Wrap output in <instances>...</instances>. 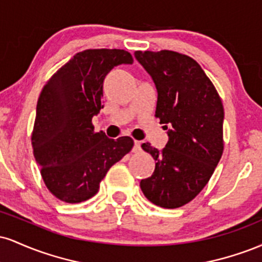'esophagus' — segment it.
<instances>
[{
  "instance_id": "34e87169",
  "label": "esophagus",
  "mask_w": 262,
  "mask_h": 262,
  "mask_svg": "<svg viewBox=\"0 0 262 262\" xmlns=\"http://www.w3.org/2000/svg\"><path fill=\"white\" fill-rule=\"evenodd\" d=\"M141 150V143L139 140H135L134 141V148H133V151L134 152H138V151H140Z\"/></svg>"
}]
</instances>
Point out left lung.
Instances as JSON below:
<instances>
[{"label":"left lung","instance_id":"obj_1","mask_svg":"<svg viewBox=\"0 0 262 262\" xmlns=\"http://www.w3.org/2000/svg\"><path fill=\"white\" fill-rule=\"evenodd\" d=\"M158 90L155 117L170 125L169 143L162 151L144 143L155 160L151 176L140 188L151 203L179 208L191 202L214 172L224 150V108L221 96L200 64L172 52L134 53Z\"/></svg>","mask_w":262,"mask_h":262}]
</instances>
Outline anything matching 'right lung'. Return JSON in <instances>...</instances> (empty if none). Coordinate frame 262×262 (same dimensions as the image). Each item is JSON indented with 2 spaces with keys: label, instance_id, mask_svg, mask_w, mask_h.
<instances>
[{
  "label": "right lung",
  "instance_id": "right-lung-1",
  "mask_svg": "<svg viewBox=\"0 0 262 262\" xmlns=\"http://www.w3.org/2000/svg\"><path fill=\"white\" fill-rule=\"evenodd\" d=\"M123 49H87L75 54L45 82L32 132L34 158L53 196L80 203L95 196L108 170L130 151V137L110 139L95 132L103 80L119 64H132Z\"/></svg>",
  "mask_w": 262,
  "mask_h": 262
}]
</instances>
